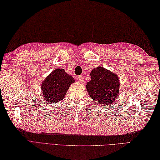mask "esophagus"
Segmentation results:
<instances>
[{"label": "esophagus", "instance_id": "34e87169", "mask_svg": "<svg viewBox=\"0 0 160 160\" xmlns=\"http://www.w3.org/2000/svg\"><path fill=\"white\" fill-rule=\"evenodd\" d=\"M78 80H79V82H80L81 83H83L84 82V77L83 76H78Z\"/></svg>", "mask_w": 160, "mask_h": 160}]
</instances>
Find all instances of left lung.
Masks as SVG:
<instances>
[{"label": "left lung", "mask_w": 160, "mask_h": 160, "mask_svg": "<svg viewBox=\"0 0 160 160\" xmlns=\"http://www.w3.org/2000/svg\"><path fill=\"white\" fill-rule=\"evenodd\" d=\"M120 80L117 75L103 67L93 69L91 81L86 85L90 97L101 105H108L115 100L119 93Z\"/></svg>", "instance_id": "1"}]
</instances>
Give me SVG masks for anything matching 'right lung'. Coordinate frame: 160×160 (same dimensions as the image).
Instances as JSON below:
<instances>
[{
    "label": "right lung",
    "mask_w": 160,
    "mask_h": 160,
    "mask_svg": "<svg viewBox=\"0 0 160 160\" xmlns=\"http://www.w3.org/2000/svg\"><path fill=\"white\" fill-rule=\"evenodd\" d=\"M74 79L65 72L63 69H56L47 77L42 82V96L48 103H55L62 100Z\"/></svg>",
    "instance_id": "1"
}]
</instances>
